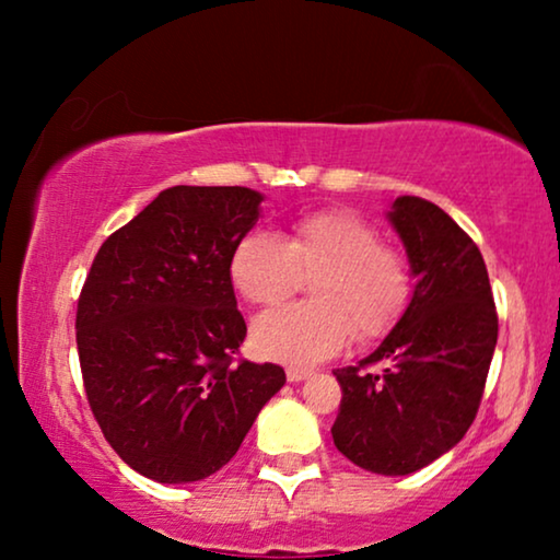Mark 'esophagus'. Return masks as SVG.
Instances as JSON below:
<instances>
[{"mask_svg":"<svg viewBox=\"0 0 560 560\" xmlns=\"http://www.w3.org/2000/svg\"><path fill=\"white\" fill-rule=\"evenodd\" d=\"M288 382H303V380H308L311 377V370H303V366H288Z\"/></svg>","mask_w":560,"mask_h":560,"instance_id":"34e87169","label":"esophagus"}]
</instances>
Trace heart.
<instances>
[{
    "mask_svg": "<svg viewBox=\"0 0 560 560\" xmlns=\"http://www.w3.org/2000/svg\"><path fill=\"white\" fill-rule=\"evenodd\" d=\"M308 282L311 303L257 318L255 343L265 357L313 364L359 339L385 334L410 298V267L400 249L354 211L328 209L295 219L290 234L255 229L234 244L229 278L252 305H275Z\"/></svg>",
    "mask_w": 560,
    "mask_h": 560,
    "instance_id": "obj_1",
    "label": "heart"
}]
</instances>
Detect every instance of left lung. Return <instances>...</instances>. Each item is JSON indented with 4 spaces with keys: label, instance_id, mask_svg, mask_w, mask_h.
<instances>
[{
    "label": "left lung",
    "instance_id": "8db88e82",
    "mask_svg": "<svg viewBox=\"0 0 560 560\" xmlns=\"http://www.w3.org/2000/svg\"><path fill=\"white\" fill-rule=\"evenodd\" d=\"M387 219L416 278L400 320L359 366L336 370L341 408L331 428L351 464L405 477L446 454L477 418L497 347L487 265L471 236L418 196L393 201ZM380 363L382 373H366Z\"/></svg>",
    "mask_w": 560,
    "mask_h": 560
}]
</instances>
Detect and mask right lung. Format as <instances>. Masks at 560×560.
Instances as JSON below:
<instances>
[{"label": "right lung", "instance_id": "add662e5", "mask_svg": "<svg viewBox=\"0 0 560 560\" xmlns=\"http://www.w3.org/2000/svg\"><path fill=\"white\" fill-rule=\"evenodd\" d=\"M262 194L173 186L96 252L79 298L83 387L121 462L160 485H190L232 462L278 364L232 362L247 336L229 259Z\"/></svg>", "mask_w": 560, "mask_h": 560}]
</instances>
